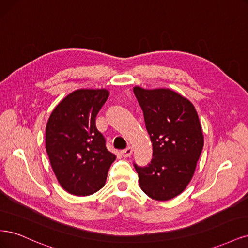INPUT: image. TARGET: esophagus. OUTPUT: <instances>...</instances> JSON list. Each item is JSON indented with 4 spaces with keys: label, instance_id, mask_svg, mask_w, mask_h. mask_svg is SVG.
Returning a JSON list of instances; mask_svg holds the SVG:
<instances>
[{
    "label": "esophagus",
    "instance_id": "1",
    "mask_svg": "<svg viewBox=\"0 0 248 248\" xmlns=\"http://www.w3.org/2000/svg\"><path fill=\"white\" fill-rule=\"evenodd\" d=\"M121 153H122L123 157H129L132 154V148L130 146H128L126 149L122 150Z\"/></svg>",
    "mask_w": 248,
    "mask_h": 248
}]
</instances>
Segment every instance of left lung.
<instances>
[{"mask_svg": "<svg viewBox=\"0 0 248 248\" xmlns=\"http://www.w3.org/2000/svg\"><path fill=\"white\" fill-rule=\"evenodd\" d=\"M153 146L146 167L134 168L148 197L168 201L188 185L200 158L204 137L193 104L170 89L133 88Z\"/></svg>", "mask_w": 248, "mask_h": 248, "instance_id": "8db88e82", "label": "left lung"}]
</instances>
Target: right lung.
I'll use <instances>...</instances> for the list:
<instances>
[{
	"mask_svg": "<svg viewBox=\"0 0 248 248\" xmlns=\"http://www.w3.org/2000/svg\"><path fill=\"white\" fill-rule=\"evenodd\" d=\"M108 90H77L52 110L46 147L59 183L74 196H90L106 184L116 155L96 128V116L108 98Z\"/></svg>",
	"mask_w": 248,
	"mask_h": 248,
	"instance_id": "1",
	"label": "right lung"
}]
</instances>
